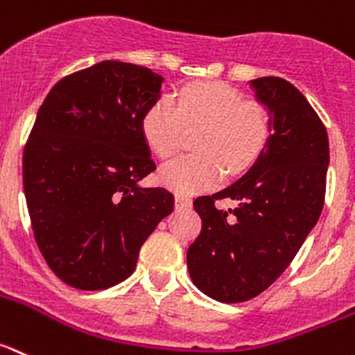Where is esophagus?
<instances>
[{
	"instance_id": "obj_1",
	"label": "esophagus",
	"mask_w": 355,
	"mask_h": 355,
	"mask_svg": "<svg viewBox=\"0 0 355 355\" xmlns=\"http://www.w3.org/2000/svg\"><path fill=\"white\" fill-rule=\"evenodd\" d=\"M192 205V199L189 196H184V193H175V208H180V210H184V208H190Z\"/></svg>"
}]
</instances>
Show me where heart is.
<instances>
[{
    "label": "heart",
    "mask_w": 355,
    "mask_h": 355,
    "mask_svg": "<svg viewBox=\"0 0 355 355\" xmlns=\"http://www.w3.org/2000/svg\"><path fill=\"white\" fill-rule=\"evenodd\" d=\"M198 125V153L175 157L159 171L162 183L178 192L208 189L224 168L232 175L251 168L268 148L272 118L264 104L244 102L237 89L220 83L190 84L175 93V104L159 96L141 116L145 141L159 157H171L187 129Z\"/></svg>",
    "instance_id": "1"
}]
</instances>
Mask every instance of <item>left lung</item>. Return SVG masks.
<instances>
[{
	"label": "left lung",
	"instance_id": "left-lung-1",
	"mask_svg": "<svg viewBox=\"0 0 355 355\" xmlns=\"http://www.w3.org/2000/svg\"><path fill=\"white\" fill-rule=\"evenodd\" d=\"M251 87L271 113V140L241 180L193 201L202 228L187 253L193 284L224 304L255 298L286 271L325 201L329 136L313 105L280 77ZM220 198L236 208L219 211Z\"/></svg>",
	"mask_w": 355,
	"mask_h": 355
}]
</instances>
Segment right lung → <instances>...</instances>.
<instances>
[{
  "mask_svg": "<svg viewBox=\"0 0 355 355\" xmlns=\"http://www.w3.org/2000/svg\"><path fill=\"white\" fill-rule=\"evenodd\" d=\"M163 77L102 60L60 78L46 95L23 153L33 237L60 280L83 291L131 277L140 248L172 214L166 189H141L156 171L141 132Z\"/></svg>",
  "mask_w": 355,
  "mask_h": 355,
  "instance_id": "obj_1",
  "label": "right lung"
}]
</instances>
